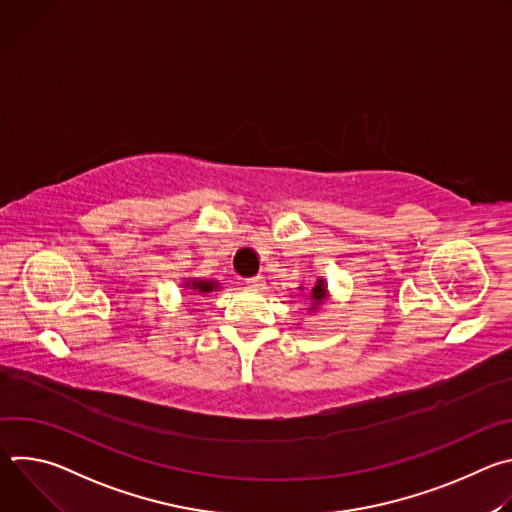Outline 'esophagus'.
Instances as JSON below:
<instances>
[{
  "instance_id": "34e87169",
  "label": "esophagus",
  "mask_w": 512,
  "mask_h": 512,
  "mask_svg": "<svg viewBox=\"0 0 512 512\" xmlns=\"http://www.w3.org/2000/svg\"><path fill=\"white\" fill-rule=\"evenodd\" d=\"M245 283L249 285V287H263V277L261 275H255V277H249V279H245Z\"/></svg>"
}]
</instances>
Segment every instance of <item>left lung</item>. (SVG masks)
Segmentation results:
<instances>
[{"label":"left lung","mask_w":512,"mask_h":512,"mask_svg":"<svg viewBox=\"0 0 512 512\" xmlns=\"http://www.w3.org/2000/svg\"><path fill=\"white\" fill-rule=\"evenodd\" d=\"M326 298H328L326 283H324V279H318V283L312 289V296H310V300H312V308L310 310H318L324 304Z\"/></svg>","instance_id":"8db88e82"}]
</instances>
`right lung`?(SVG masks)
I'll return each mask as SVG.
<instances>
[{"mask_svg": "<svg viewBox=\"0 0 512 512\" xmlns=\"http://www.w3.org/2000/svg\"><path fill=\"white\" fill-rule=\"evenodd\" d=\"M184 287L196 291V294H212V291L218 289V283L216 281H210V279H184Z\"/></svg>", "mask_w": 512, "mask_h": 512, "instance_id": "1", "label": "right lung"}]
</instances>
